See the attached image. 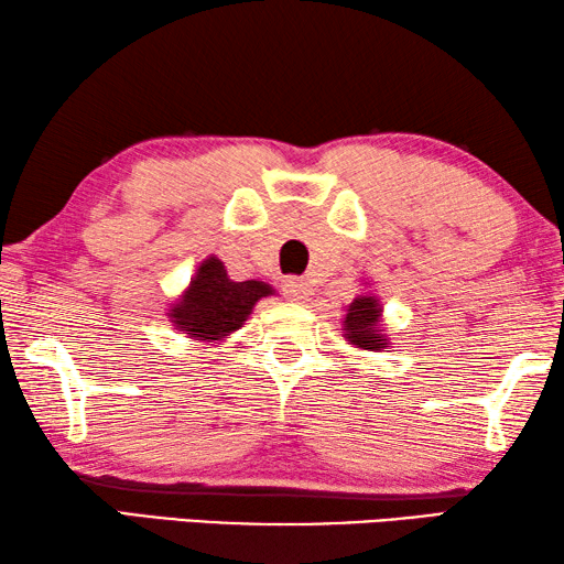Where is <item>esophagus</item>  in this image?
<instances>
[{
	"mask_svg": "<svg viewBox=\"0 0 564 564\" xmlns=\"http://www.w3.org/2000/svg\"><path fill=\"white\" fill-rule=\"evenodd\" d=\"M282 290H284V294H288V297L294 300V302L307 300L310 294H312L310 282L302 280V276H288V280H284V284H282Z\"/></svg>",
	"mask_w": 564,
	"mask_h": 564,
	"instance_id": "obj_1",
	"label": "esophagus"
}]
</instances>
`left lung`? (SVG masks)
<instances>
[{
  "instance_id": "8db88e82",
  "label": "left lung",
  "mask_w": 564,
  "mask_h": 564,
  "mask_svg": "<svg viewBox=\"0 0 564 564\" xmlns=\"http://www.w3.org/2000/svg\"><path fill=\"white\" fill-rule=\"evenodd\" d=\"M380 300L377 297H357L347 307L345 332L347 339L362 349H387V339L380 329Z\"/></svg>"
}]
</instances>
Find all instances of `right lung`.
<instances>
[{
    "mask_svg": "<svg viewBox=\"0 0 564 564\" xmlns=\"http://www.w3.org/2000/svg\"><path fill=\"white\" fill-rule=\"evenodd\" d=\"M270 294L274 290L264 282H232L225 264L217 257H209L199 264L189 290L182 294V302L170 310V317L184 335L209 343L242 327L254 304Z\"/></svg>",
    "mask_w": 564,
    "mask_h": 564,
    "instance_id": "right-lung-1",
    "label": "right lung"
}]
</instances>
